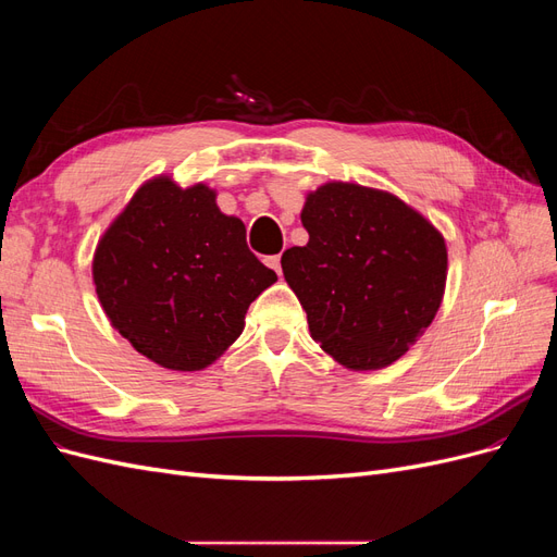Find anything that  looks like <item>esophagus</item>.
I'll return each mask as SVG.
<instances>
[{"instance_id": "esophagus-1", "label": "esophagus", "mask_w": 557, "mask_h": 557, "mask_svg": "<svg viewBox=\"0 0 557 557\" xmlns=\"http://www.w3.org/2000/svg\"><path fill=\"white\" fill-rule=\"evenodd\" d=\"M267 264L272 267L276 274H281V256H272V258H267Z\"/></svg>"}]
</instances>
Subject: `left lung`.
<instances>
[{
	"label": "left lung",
	"mask_w": 557,
	"mask_h": 557,
	"mask_svg": "<svg viewBox=\"0 0 557 557\" xmlns=\"http://www.w3.org/2000/svg\"><path fill=\"white\" fill-rule=\"evenodd\" d=\"M307 246L283 252V276L311 336L356 372L399 360L442 305L446 244L397 197L352 183L307 197Z\"/></svg>",
	"instance_id": "left-lung-1"
}]
</instances>
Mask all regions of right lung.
Wrapping results in <instances>:
<instances>
[{
    "mask_svg": "<svg viewBox=\"0 0 557 557\" xmlns=\"http://www.w3.org/2000/svg\"><path fill=\"white\" fill-rule=\"evenodd\" d=\"M97 297L125 339L166 369L197 372L244 330V315L276 281L221 213L207 185L156 178L132 197L95 252Z\"/></svg>",
    "mask_w": 557,
    "mask_h": 557,
    "instance_id": "obj_1",
    "label": "right lung"
}]
</instances>
